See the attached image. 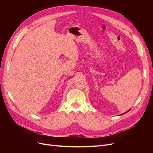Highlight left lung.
Here are the masks:
<instances>
[{
  "label": "left lung",
  "instance_id": "8db88e82",
  "mask_svg": "<svg viewBox=\"0 0 153 153\" xmlns=\"http://www.w3.org/2000/svg\"><path fill=\"white\" fill-rule=\"evenodd\" d=\"M130 110H128V111H126V112H125V113H123V114H122V115H123V114H126V113H127V112H128V111H130Z\"/></svg>",
  "mask_w": 153,
  "mask_h": 153
}]
</instances>
